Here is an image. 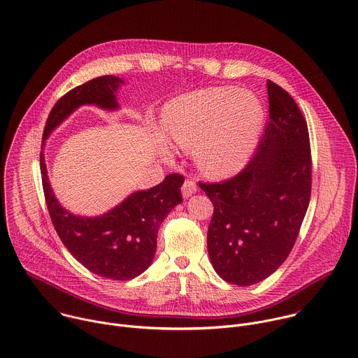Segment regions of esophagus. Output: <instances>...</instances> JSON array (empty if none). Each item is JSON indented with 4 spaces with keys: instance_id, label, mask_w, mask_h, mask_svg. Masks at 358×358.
<instances>
[{
    "instance_id": "34e87169",
    "label": "esophagus",
    "mask_w": 358,
    "mask_h": 358,
    "mask_svg": "<svg viewBox=\"0 0 358 358\" xmlns=\"http://www.w3.org/2000/svg\"><path fill=\"white\" fill-rule=\"evenodd\" d=\"M198 189L196 187V182L194 180H185L184 184H182V196L184 198H189L192 194H195Z\"/></svg>"
}]
</instances>
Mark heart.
Listing matches in <instances>:
<instances>
[{
    "instance_id": "obj_1",
    "label": "heart",
    "mask_w": 358,
    "mask_h": 358,
    "mask_svg": "<svg viewBox=\"0 0 358 358\" xmlns=\"http://www.w3.org/2000/svg\"><path fill=\"white\" fill-rule=\"evenodd\" d=\"M164 124L178 148L196 150V162L206 174L226 177L241 170L253 153L264 108L253 92L213 87L173 99Z\"/></svg>"
}]
</instances>
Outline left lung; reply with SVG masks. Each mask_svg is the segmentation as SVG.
I'll use <instances>...</instances> for the list:
<instances>
[{
	"label": "left lung",
	"instance_id": "1",
	"mask_svg": "<svg viewBox=\"0 0 358 358\" xmlns=\"http://www.w3.org/2000/svg\"><path fill=\"white\" fill-rule=\"evenodd\" d=\"M270 121L245 169L220 182H199L213 203L208 255L217 275L249 287L270 277L289 256L312 188L305 117L294 98L267 81Z\"/></svg>",
	"mask_w": 358,
	"mask_h": 358
}]
</instances>
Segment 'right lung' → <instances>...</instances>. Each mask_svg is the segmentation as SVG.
<instances>
[{"label":"right lung","mask_w":358,"mask_h":358,"mask_svg":"<svg viewBox=\"0 0 358 358\" xmlns=\"http://www.w3.org/2000/svg\"><path fill=\"white\" fill-rule=\"evenodd\" d=\"M124 81L115 76L92 78L64 94L52 108L43 141L80 105L95 103L105 109L117 108L115 92ZM41 173L45 199L52 223L71 256L91 273L116 281L141 275L153 262L157 231L167 213L180 202L181 174H169L159 185L138 191L99 217L76 216L55 198L45 156L41 152Z\"/></svg>","instance_id":"1"}]
</instances>
